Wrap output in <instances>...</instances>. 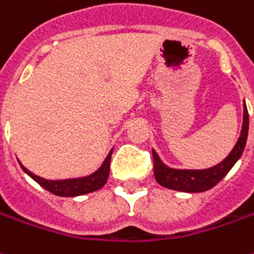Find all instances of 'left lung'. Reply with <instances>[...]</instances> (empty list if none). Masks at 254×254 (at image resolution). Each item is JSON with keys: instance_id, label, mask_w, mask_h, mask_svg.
Segmentation results:
<instances>
[{"instance_id": "obj_1", "label": "left lung", "mask_w": 254, "mask_h": 254, "mask_svg": "<svg viewBox=\"0 0 254 254\" xmlns=\"http://www.w3.org/2000/svg\"><path fill=\"white\" fill-rule=\"evenodd\" d=\"M249 132V114L246 104L243 103V124L241 136L231 150L228 156L214 167L206 170H179L171 168L167 164L161 161L156 150H153V160H154V177L156 181L164 188H168L172 190L188 193L206 192L217 185L222 178L229 172V170L235 165V163L242 156Z\"/></svg>"}]
</instances>
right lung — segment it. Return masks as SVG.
I'll return each instance as SVG.
<instances>
[{"label": "right lung", "instance_id": "1", "mask_svg": "<svg viewBox=\"0 0 254 254\" xmlns=\"http://www.w3.org/2000/svg\"><path fill=\"white\" fill-rule=\"evenodd\" d=\"M111 154H113V150L108 153V156L105 157L101 167L90 175L80 178H69V179H46L39 175H34L32 171L25 168L20 161H19V165L29 177L34 179L41 188H44L48 192L57 194V196H62V197H75V196H82L86 193L96 192L105 185L108 175H110Z\"/></svg>", "mask_w": 254, "mask_h": 254}]
</instances>
